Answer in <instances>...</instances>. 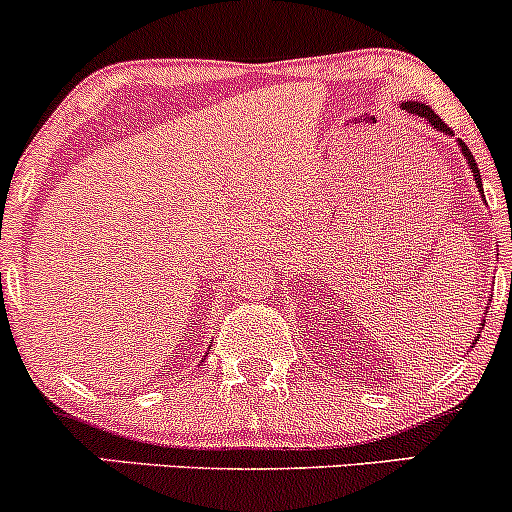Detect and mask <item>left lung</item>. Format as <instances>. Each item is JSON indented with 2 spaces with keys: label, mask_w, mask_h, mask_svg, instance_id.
<instances>
[{
  "label": "left lung",
  "mask_w": 512,
  "mask_h": 512,
  "mask_svg": "<svg viewBox=\"0 0 512 512\" xmlns=\"http://www.w3.org/2000/svg\"><path fill=\"white\" fill-rule=\"evenodd\" d=\"M404 108L409 110V113H414V115H419V118H424V120H429L431 125H434V128H439V130H444V133H449V125L444 123V120L439 118V115L434 113V110L431 108H426L424 103H404ZM461 152H463V157H466L468 160V165H471V172H473V179H476V184L478 187H481V172H478V165H476V160H473V155H471V150H468L466 145H463L461 142Z\"/></svg>",
  "instance_id": "obj_1"
}]
</instances>
